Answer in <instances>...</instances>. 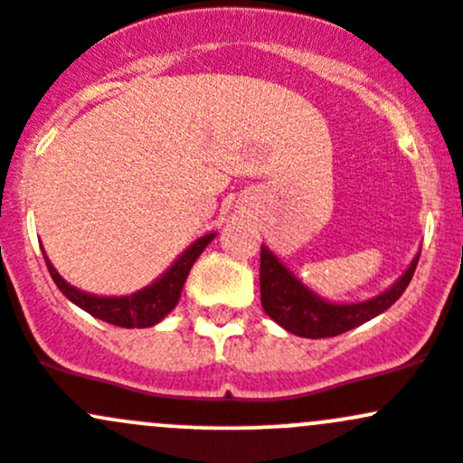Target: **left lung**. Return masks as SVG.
Masks as SVG:
<instances>
[{
	"instance_id": "1",
	"label": "left lung",
	"mask_w": 463,
	"mask_h": 463,
	"mask_svg": "<svg viewBox=\"0 0 463 463\" xmlns=\"http://www.w3.org/2000/svg\"><path fill=\"white\" fill-rule=\"evenodd\" d=\"M419 254L410 263L406 274L390 289L364 303H327L305 288L269 250L260 247V303L265 314L274 318L280 327L297 336L326 338L338 336L352 327L364 326L370 318L379 317L390 307L412 280Z\"/></svg>"
}]
</instances>
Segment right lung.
<instances>
[{"label":"right lung","instance_id":"add662e5","mask_svg":"<svg viewBox=\"0 0 463 463\" xmlns=\"http://www.w3.org/2000/svg\"><path fill=\"white\" fill-rule=\"evenodd\" d=\"M216 233H207V236L198 238L194 245H189L183 251L178 260L160 276L156 283H151L149 288L140 289V292L131 294V297H93V294L82 292V289H75L73 285L66 283L57 269L46 259V267H49L51 279L55 280V285L60 288V292L69 298L71 303H75L78 307H82L84 312H89L90 317L102 318V321L111 323L118 327H151L156 323H160L171 309L178 305L180 292H183V285L187 280L189 269L200 254H203L204 247L213 241Z\"/></svg>","mask_w":463,"mask_h":463}]
</instances>
